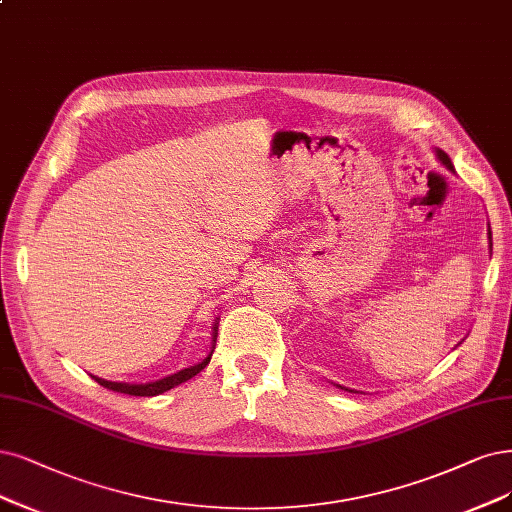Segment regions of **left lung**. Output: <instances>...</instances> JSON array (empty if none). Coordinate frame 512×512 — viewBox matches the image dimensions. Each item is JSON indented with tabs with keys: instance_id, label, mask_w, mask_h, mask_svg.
<instances>
[{
	"instance_id": "8db88e82",
	"label": "left lung",
	"mask_w": 512,
	"mask_h": 512,
	"mask_svg": "<svg viewBox=\"0 0 512 512\" xmlns=\"http://www.w3.org/2000/svg\"><path fill=\"white\" fill-rule=\"evenodd\" d=\"M439 158H441L449 168H453V166H451V160H449V156L445 154V151H439ZM489 238H491V232H489ZM489 246H491V244H489Z\"/></svg>"
}]
</instances>
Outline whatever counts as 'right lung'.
<instances>
[{"instance_id":"1","label":"right lung","mask_w":512,"mask_h":512,"mask_svg":"<svg viewBox=\"0 0 512 512\" xmlns=\"http://www.w3.org/2000/svg\"><path fill=\"white\" fill-rule=\"evenodd\" d=\"M217 329V327H215ZM217 337V335H215ZM213 354V352H211ZM211 354H208L202 363L194 365V367H187L175 375H168L164 377V380H158V382H149V384H122V382H107V380H101V377L92 375V380L101 384L103 388H109L113 392H124V394H130V396H158L170 388H175L187 380H192L194 375H198L208 363H211Z\"/></svg>"}]
</instances>
